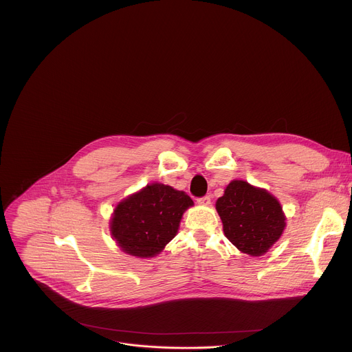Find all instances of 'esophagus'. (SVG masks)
Instances as JSON below:
<instances>
[{
	"instance_id": "esophagus-1",
	"label": "esophagus",
	"mask_w": 352,
	"mask_h": 352,
	"mask_svg": "<svg viewBox=\"0 0 352 352\" xmlns=\"http://www.w3.org/2000/svg\"><path fill=\"white\" fill-rule=\"evenodd\" d=\"M196 202L199 204V205H204V206H209L210 205V196H202V197H197L196 199Z\"/></svg>"
}]
</instances>
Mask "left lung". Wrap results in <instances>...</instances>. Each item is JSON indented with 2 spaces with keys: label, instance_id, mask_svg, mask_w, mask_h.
Segmentation results:
<instances>
[{
  "label": "left lung",
  "instance_id": "1",
  "mask_svg": "<svg viewBox=\"0 0 352 352\" xmlns=\"http://www.w3.org/2000/svg\"><path fill=\"white\" fill-rule=\"evenodd\" d=\"M226 236L241 252L261 256L281 236L285 217L278 200L245 181H232L216 202Z\"/></svg>",
  "mask_w": 352,
  "mask_h": 352
}]
</instances>
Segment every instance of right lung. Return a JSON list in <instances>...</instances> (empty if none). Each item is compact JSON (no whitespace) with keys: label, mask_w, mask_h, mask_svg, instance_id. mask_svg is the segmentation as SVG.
<instances>
[{"label":"right lung","mask_w":352,"mask_h":352,"mask_svg":"<svg viewBox=\"0 0 352 352\" xmlns=\"http://www.w3.org/2000/svg\"><path fill=\"white\" fill-rule=\"evenodd\" d=\"M192 199L182 190L150 184L116 208L111 234L124 252L152 258L175 236Z\"/></svg>","instance_id":"obj_1"}]
</instances>
